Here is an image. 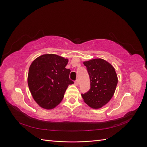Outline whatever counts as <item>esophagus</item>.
Wrapping results in <instances>:
<instances>
[{
    "label": "esophagus",
    "mask_w": 147,
    "mask_h": 147,
    "mask_svg": "<svg viewBox=\"0 0 147 147\" xmlns=\"http://www.w3.org/2000/svg\"><path fill=\"white\" fill-rule=\"evenodd\" d=\"M74 84H75V85H76V86H78V85L79 83H78V80H77L75 81Z\"/></svg>",
    "instance_id": "esophagus-1"
}]
</instances>
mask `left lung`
Returning a JSON list of instances; mask_svg holds the SVG:
<instances>
[{
	"label": "left lung",
	"instance_id": "left-lung-1",
	"mask_svg": "<svg viewBox=\"0 0 147 147\" xmlns=\"http://www.w3.org/2000/svg\"><path fill=\"white\" fill-rule=\"evenodd\" d=\"M90 79V90L82 96L90 107L97 109L112 99L118 83L117 75L113 67L102 59L85 61Z\"/></svg>",
	"mask_w": 147,
	"mask_h": 147
}]
</instances>
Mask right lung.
<instances>
[{"instance_id": "1", "label": "right lung", "mask_w": 147, "mask_h": 147, "mask_svg": "<svg viewBox=\"0 0 147 147\" xmlns=\"http://www.w3.org/2000/svg\"><path fill=\"white\" fill-rule=\"evenodd\" d=\"M68 59L54 54L38 57L30 65L28 83L34 99L42 108H55L63 100L69 84Z\"/></svg>"}]
</instances>
